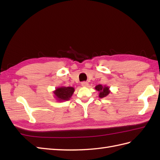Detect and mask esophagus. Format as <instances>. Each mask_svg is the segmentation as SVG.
<instances>
[{
    "label": "esophagus",
    "instance_id": "1",
    "mask_svg": "<svg viewBox=\"0 0 160 160\" xmlns=\"http://www.w3.org/2000/svg\"><path fill=\"white\" fill-rule=\"evenodd\" d=\"M81 85H82L84 87H87V86L89 85V84H88V82H82V83H81Z\"/></svg>",
    "mask_w": 160,
    "mask_h": 160
}]
</instances>
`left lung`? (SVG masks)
<instances>
[{
	"instance_id": "left-lung-1",
	"label": "left lung",
	"mask_w": 160,
	"mask_h": 160,
	"mask_svg": "<svg viewBox=\"0 0 160 160\" xmlns=\"http://www.w3.org/2000/svg\"><path fill=\"white\" fill-rule=\"evenodd\" d=\"M95 89L96 91H98L99 92V97L101 98H105L108 94L110 93V91H109V88L107 86H102V84H98V85H96Z\"/></svg>"
}]
</instances>
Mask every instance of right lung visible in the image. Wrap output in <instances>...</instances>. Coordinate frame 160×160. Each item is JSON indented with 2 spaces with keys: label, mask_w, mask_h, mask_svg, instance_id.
Masks as SVG:
<instances>
[{
  "label": "right lung",
  "mask_w": 160,
  "mask_h": 160,
  "mask_svg": "<svg viewBox=\"0 0 160 160\" xmlns=\"http://www.w3.org/2000/svg\"><path fill=\"white\" fill-rule=\"evenodd\" d=\"M74 88L71 87H61L54 91L55 98L58 101H65L69 100L74 92Z\"/></svg>",
  "instance_id": "add662e5"
}]
</instances>
